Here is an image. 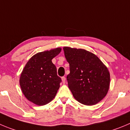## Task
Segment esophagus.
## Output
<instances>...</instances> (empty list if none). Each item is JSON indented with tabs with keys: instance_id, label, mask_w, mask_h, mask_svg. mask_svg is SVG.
<instances>
[{
	"instance_id": "1",
	"label": "esophagus",
	"mask_w": 130,
	"mask_h": 130,
	"mask_svg": "<svg viewBox=\"0 0 130 130\" xmlns=\"http://www.w3.org/2000/svg\"><path fill=\"white\" fill-rule=\"evenodd\" d=\"M61 80H62V82L63 83H65V82H66V79H65V77H61Z\"/></svg>"
}]
</instances>
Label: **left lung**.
Listing matches in <instances>:
<instances>
[{"label": "left lung", "mask_w": 130, "mask_h": 130, "mask_svg": "<svg viewBox=\"0 0 130 130\" xmlns=\"http://www.w3.org/2000/svg\"><path fill=\"white\" fill-rule=\"evenodd\" d=\"M63 51L70 66L68 86L74 98L87 106L98 103L110 87L108 68L96 55L83 48L64 47Z\"/></svg>", "instance_id": "8db88e82"}]
</instances>
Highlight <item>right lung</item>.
Segmentation results:
<instances>
[{
    "mask_svg": "<svg viewBox=\"0 0 130 130\" xmlns=\"http://www.w3.org/2000/svg\"><path fill=\"white\" fill-rule=\"evenodd\" d=\"M61 48L38 53L24 67L20 77V85L24 96L32 103L42 106L55 98L61 78L52 59L59 54Z\"/></svg>",
    "mask_w": 130,
    "mask_h": 130,
    "instance_id": "obj_1",
    "label": "right lung"
}]
</instances>
